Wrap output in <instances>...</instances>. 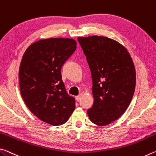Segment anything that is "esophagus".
I'll return each instance as SVG.
<instances>
[{"instance_id": "1", "label": "esophagus", "mask_w": 156, "mask_h": 156, "mask_svg": "<svg viewBox=\"0 0 156 156\" xmlns=\"http://www.w3.org/2000/svg\"><path fill=\"white\" fill-rule=\"evenodd\" d=\"M81 97H82V94H80V95L76 96V101H77L78 102H79V101H80V99H81Z\"/></svg>"}]
</instances>
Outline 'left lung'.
<instances>
[{"label":"left lung","instance_id":"1","mask_svg":"<svg viewBox=\"0 0 156 156\" xmlns=\"http://www.w3.org/2000/svg\"><path fill=\"white\" fill-rule=\"evenodd\" d=\"M92 79L94 103L87 110L90 121L108 125L129 106L135 89V66L129 53L117 41L105 37H78Z\"/></svg>","mask_w":156,"mask_h":156}]
</instances>
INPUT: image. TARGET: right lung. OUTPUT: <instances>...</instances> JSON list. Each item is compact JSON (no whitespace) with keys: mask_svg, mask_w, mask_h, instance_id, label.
Segmentation results:
<instances>
[{"mask_svg":"<svg viewBox=\"0 0 156 156\" xmlns=\"http://www.w3.org/2000/svg\"><path fill=\"white\" fill-rule=\"evenodd\" d=\"M76 44L73 39H41L31 44L22 58V98L33 115L51 125L65 123L75 110V98L66 92L61 69L76 51Z\"/></svg>","mask_w":156,"mask_h":156,"instance_id":"add662e5","label":"right lung"}]
</instances>
